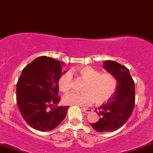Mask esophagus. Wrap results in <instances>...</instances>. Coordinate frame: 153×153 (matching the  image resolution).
<instances>
[{"label": "esophagus", "mask_w": 153, "mask_h": 153, "mask_svg": "<svg viewBox=\"0 0 153 153\" xmlns=\"http://www.w3.org/2000/svg\"><path fill=\"white\" fill-rule=\"evenodd\" d=\"M83 111H85V112H86V113H90V112H92V111H93V110H92L91 109H87V108H83L82 109Z\"/></svg>", "instance_id": "obj_1"}]
</instances>
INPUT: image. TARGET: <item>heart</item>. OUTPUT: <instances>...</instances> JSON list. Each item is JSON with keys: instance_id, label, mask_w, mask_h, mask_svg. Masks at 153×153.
<instances>
[{"instance_id": "obj_1", "label": "heart", "mask_w": 153, "mask_h": 153, "mask_svg": "<svg viewBox=\"0 0 153 153\" xmlns=\"http://www.w3.org/2000/svg\"><path fill=\"white\" fill-rule=\"evenodd\" d=\"M78 74L86 81L83 88L84 93L72 92L63 97V102L68 105L87 106L93 101L102 104L109 100L117 88V80L114 75L101 73L90 66H84L77 69ZM73 85V79L69 72L64 73L58 79L60 91L66 93Z\"/></svg>"}]
</instances>
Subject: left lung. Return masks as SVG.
Segmentation results:
<instances>
[{"mask_svg": "<svg viewBox=\"0 0 153 153\" xmlns=\"http://www.w3.org/2000/svg\"><path fill=\"white\" fill-rule=\"evenodd\" d=\"M103 68L117 80V88L107 103L96 110L100 119L90 123L98 132H111L119 129L131 117L135 105V84L129 70L112 60L105 61Z\"/></svg>", "mask_w": 153, "mask_h": 153, "instance_id": "left-lung-1", "label": "left lung"}]
</instances>
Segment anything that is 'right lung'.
<instances>
[{"label": "right lung", "instance_id": "obj_1", "mask_svg": "<svg viewBox=\"0 0 153 153\" xmlns=\"http://www.w3.org/2000/svg\"><path fill=\"white\" fill-rule=\"evenodd\" d=\"M62 64L52 57H39L25 67L17 81L18 108L25 122L38 131H52L66 115L68 106H56Z\"/></svg>", "mask_w": 153, "mask_h": 153}]
</instances>
